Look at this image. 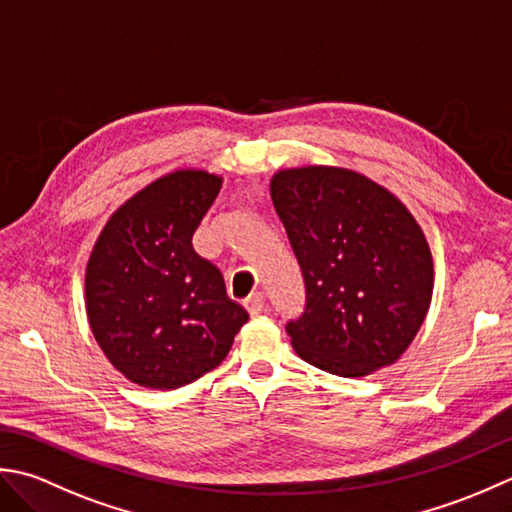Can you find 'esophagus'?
<instances>
[{
    "instance_id": "esophagus-1",
    "label": "esophagus",
    "mask_w": 512,
    "mask_h": 512,
    "mask_svg": "<svg viewBox=\"0 0 512 512\" xmlns=\"http://www.w3.org/2000/svg\"><path fill=\"white\" fill-rule=\"evenodd\" d=\"M245 309L249 311V316H260V314H265V311H267L265 296H263V294H254V296H249V298L245 300Z\"/></svg>"
}]
</instances>
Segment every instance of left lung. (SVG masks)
I'll return each instance as SVG.
<instances>
[{
  "label": "left lung",
  "instance_id": "1",
  "mask_svg": "<svg viewBox=\"0 0 512 512\" xmlns=\"http://www.w3.org/2000/svg\"><path fill=\"white\" fill-rule=\"evenodd\" d=\"M269 190L305 283V309L285 325L298 356L342 378L393 364L431 305L433 258L420 225L351 170H283Z\"/></svg>",
  "mask_w": 512,
  "mask_h": 512
}]
</instances>
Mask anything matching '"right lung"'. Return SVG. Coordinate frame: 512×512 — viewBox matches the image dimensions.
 Instances as JSON below:
<instances>
[{"instance_id": "right-lung-1", "label": "right lung", "mask_w": 512, "mask_h": 512, "mask_svg": "<svg viewBox=\"0 0 512 512\" xmlns=\"http://www.w3.org/2000/svg\"><path fill=\"white\" fill-rule=\"evenodd\" d=\"M221 179L179 170L123 203L86 269V311L101 351L125 378L179 389L225 360L249 320L225 280L194 252L192 236Z\"/></svg>"}]
</instances>
